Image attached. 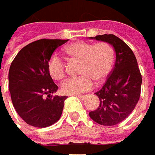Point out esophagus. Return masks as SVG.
Segmentation results:
<instances>
[{
  "label": "esophagus",
  "instance_id": "obj_1",
  "mask_svg": "<svg viewBox=\"0 0 155 155\" xmlns=\"http://www.w3.org/2000/svg\"><path fill=\"white\" fill-rule=\"evenodd\" d=\"M77 97H79V98H80V99H81V100H84V99H85V98H86V95H80V96L78 95Z\"/></svg>",
  "mask_w": 155,
  "mask_h": 155
}]
</instances>
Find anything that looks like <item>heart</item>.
<instances>
[{"instance_id":"b5f03b06","label":"heart","mask_w":155,"mask_h":155,"mask_svg":"<svg viewBox=\"0 0 155 155\" xmlns=\"http://www.w3.org/2000/svg\"><path fill=\"white\" fill-rule=\"evenodd\" d=\"M64 53L69 61L80 63L81 74L62 83L61 90L65 94L75 95L89 91L93 86V81L97 83L104 81L113 68L114 50L108 42H73L64 47ZM47 69L51 77L56 81H61L65 76V64L57 56L50 58Z\"/></svg>"}]
</instances>
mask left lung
Masks as SVG:
<instances>
[{
  "label": "left lung",
  "instance_id": "left-lung-1",
  "mask_svg": "<svg viewBox=\"0 0 155 155\" xmlns=\"http://www.w3.org/2000/svg\"><path fill=\"white\" fill-rule=\"evenodd\" d=\"M108 42L115 51V64L104 86L95 94L100 100L96 110L89 116L102 126H114L130 115L141 93L142 75L133 51L125 42L114 35L90 37Z\"/></svg>",
  "mask_w": 155,
  "mask_h": 155
}]
</instances>
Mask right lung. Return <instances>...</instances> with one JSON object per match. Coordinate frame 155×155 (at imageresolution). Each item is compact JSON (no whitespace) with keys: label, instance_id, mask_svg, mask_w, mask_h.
Returning a JSON list of instances; mask_svg holds the SVG:
<instances>
[{"label":"right lung","instance_id":"1","mask_svg":"<svg viewBox=\"0 0 155 155\" xmlns=\"http://www.w3.org/2000/svg\"><path fill=\"white\" fill-rule=\"evenodd\" d=\"M67 41L41 39L31 42L12 62L8 73L12 102L18 115L30 126L47 127L61 117L68 97L51 96L58 87L47 65L53 51Z\"/></svg>","mask_w":155,"mask_h":155}]
</instances>
